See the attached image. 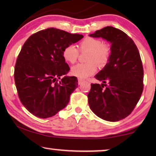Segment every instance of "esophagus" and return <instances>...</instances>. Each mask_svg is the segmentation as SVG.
<instances>
[{
	"mask_svg": "<svg viewBox=\"0 0 156 156\" xmlns=\"http://www.w3.org/2000/svg\"><path fill=\"white\" fill-rule=\"evenodd\" d=\"M78 84H81L82 83H83V82L84 81L83 79L80 78H78Z\"/></svg>",
	"mask_w": 156,
	"mask_h": 156,
	"instance_id": "esophagus-1",
	"label": "esophagus"
}]
</instances>
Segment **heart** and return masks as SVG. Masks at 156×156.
I'll return each mask as SVG.
<instances>
[{"label":"heart","instance_id":"obj_1","mask_svg":"<svg viewBox=\"0 0 156 156\" xmlns=\"http://www.w3.org/2000/svg\"><path fill=\"white\" fill-rule=\"evenodd\" d=\"M78 48L73 44H69L62 50V56L66 62L75 63L80 52L88 51L86 60L87 62L78 63L72 68V73L80 78H86L93 75L97 70V65L105 67L110 59L111 47L109 44L102 43L98 38L87 36L78 43Z\"/></svg>","mask_w":156,"mask_h":156}]
</instances>
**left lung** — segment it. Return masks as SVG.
Instances as JSON below:
<instances>
[{
	"label": "left lung",
	"mask_w": 156,
	"mask_h": 156,
	"mask_svg": "<svg viewBox=\"0 0 156 156\" xmlns=\"http://www.w3.org/2000/svg\"><path fill=\"white\" fill-rule=\"evenodd\" d=\"M89 36L110 42L112 52L109 62L95 76L102 84H91L89 105L105 120H122L133 112L143 91L144 70L138 47L127 34L113 27Z\"/></svg>",
	"instance_id": "8db88e82"
}]
</instances>
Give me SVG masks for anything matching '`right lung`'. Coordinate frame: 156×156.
Here are the masks:
<instances>
[{
    "label": "right lung",
    "instance_id": "1",
    "mask_svg": "<svg viewBox=\"0 0 156 156\" xmlns=\"http://www.w3.org/2000/svg\"><path fill=\"white\" fill-rule=\"evenodd\" d=\"M83 38L48 28L32 34L23 45L15 65L14 80L21 103L34 115L50 118L67 106L78 84L75 76L59 80L70 69L62 50Z\"/></svg>",
    "mask_w": 156,
    "mask_h": 156
}]
</instances>
